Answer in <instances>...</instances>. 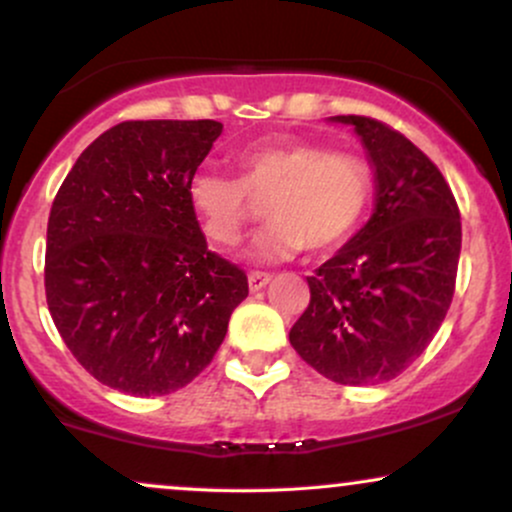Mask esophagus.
<instances>
[{
  "mask_svg": "<svg viewBox=\"0 0 512 512\" xmlns=\"http://www.w3.org/2000/svg\"><path fill=\"white\" fill-rule=\"evenodd\" d=\"M269 281H272V274H267V272H250V274H248L250 291H260V289H264V286H267Z\"/></svg>",
  "mask_w": 512,
  "mask_h": 512,
  "instance_id": "obj_1",
  "label": "esophagus"
}]
</instances>
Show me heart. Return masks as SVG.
I'll use <instances>...</instances> for the list:
<instances>
[{
	"label": "heart",
	"instance_id": "heart-1",
	"mask_svg": "<svg viewBox=\"0 0 512 512\" xmlns=\"http://www.w3.org/2000/svg\"><path fill=\"white\" fill-rule=\"evenodd\" d=\"M236 170L238 180L199 170L187 180V202L204 236L219 248H236L260 207H267L272 223L255 245L260 260L342 248L373 202L366 158L322 144L248 146L236 154Z\"/></svg>",
	"mask_w": 512,
	"mask_h": 512
}]
</instances>
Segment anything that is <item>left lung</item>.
<instances>
[{
  "label": "left lung",
  "mask_w": 512,
  "mask_h": 512,
  "mask_svg": "<svg viewBox=\"0 0 512 512\" xmlns=\"http://www.w3.org/2000/svg\"><path fill=\"white\" fill-rule=\"evenodd\" d=\"M366 146L375 211L332 260L308 276L310 303L291 346L339 385H380L436 337L452 303L462 248L460 209L443 173L385 122L337 115Z\"/></svg>",
  "instance_id": "left-lung-1"
}]
</instances>
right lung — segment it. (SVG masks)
I'll return each instance as SVG.
<instances>
[{
  "mask_svg": "<svg viewBox=\"0 0 512 512\" xmlns=\"http://www.w3.org/2000/svg\"><path fill=\"white\" fill-rule=\"evenodd\" d=\"M216 120L110 127L64 178L48 219L45 296L98 383L134 397L180 390L209 366L248 276L207 248L187 180Z\"/></svg>",
  "mask_w": 512,
  "mask_h": 512,
  "instance_id": "1",
  "label": "right lung"
}]
</instances>
